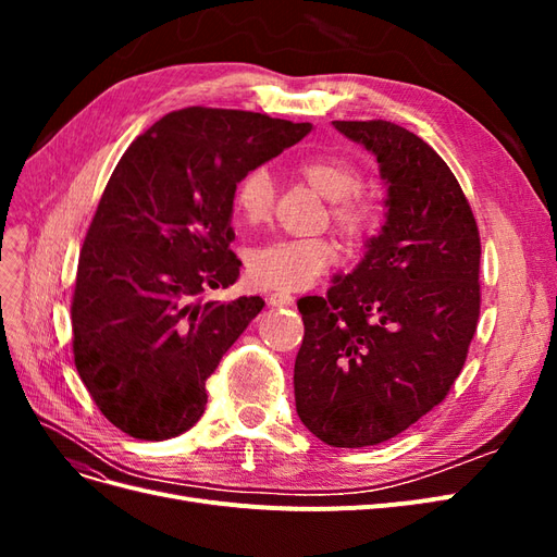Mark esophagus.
<instances>
[{"label":"esophagus","instance_id":"1","mask_svg":"<svg viewBox=\"0 0 557 557\" xmlns=\"http://www.w3.org/2000/svg\"><path fill=\"white\" fill-rule=\"evenodd\" d=\"M267 299H269V305H272V307H290L295 301V297L290 293H283V290L272 293Z\"/></svg>","mask_w":557,"mask_h":557}]
</instances>
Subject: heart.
<instances>
[{
	"instance_id": "obj_1",
	"label": "heart",
	"mask_w": 557,
	"mask_h": 557,
	"mask_svg": "<svg viewBox=\"0 0 557 557\" xmlns=\"http://www.w3.org/2000/svg\"><path fill=\"white\" fill-rule=\"evenodd\" d=\"M295 172L311 188L330 199V221L350 244L372 239L383 223V199L364 188L362 170L356 160L334 153L307 156ZM276 185L267 166H252L234 185L232 205L244 223L269 221L274 209ZM336 260L334 246L323 237L274 239L250 250L248 278L262 288L295 290L313 283Z\"/></svg>"
}]
</instances>
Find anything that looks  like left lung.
Returning a JSON list of instances; mask_svg holds the SVG:
<instances>
[{"label":"left lung","instance_id":"left-lung-1","mask_svg":"<svg viewBox=\"0 0 557 557\" xmlns=\"http://www.w3.org/2000/svg\"><path fill=\"white\" fill-rule=\"evenodd\" d=\"M334 127L381 162L387 223L356 272L297 301L295 404L320 442L362 448L413 425L460 376L481 313V237L458 178L413 132Z\"/></svg>","mask_w":557,"mask_h":557}]
</instances>
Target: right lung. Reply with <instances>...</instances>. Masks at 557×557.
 <instances>
[{
	"mask_svg": "<svg viewBox=\"0 0 557 557\" xmlns=\"http://www.w3.org/2000/svg\"><path fill=\"white\" fill-rule=\"evenodd\" d=\"M309 123L190 107L129 144L99 199L72 295L74 364L117 430L162 442L207 407V379L264 307L205 301L230 288L237 181L305 139Z\"/></svg>",
	"mask_w": 557,
	"mask_h": 557,
	"instance_id": "1",
	"label": "right lung"
}]
</instances>
